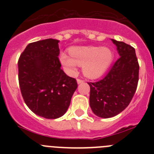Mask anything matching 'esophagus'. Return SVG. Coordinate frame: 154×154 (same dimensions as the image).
Returning a JSON list of instances; mask_svg holds the SVG:
<instances>
[{
  "instance_id": "obj_1",
  "label": "esophagus",
  "mask_w": 154,
  "mask_h": 154,
  "mask_svg": "<svg viewBox=\"0 0 154 154\" xmlns=\"http://www.w3.org/2000/svg\"><path fill=\"white\" fill-rule=\"evenodd\" d=\"M77 82H78L79 84L82 83V82H84V80L83 79H77Z\"/></svg>"
}]
</instances>
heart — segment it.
Here are the masks:
<instances>
[{"mask_svg": "<svg viewBox=\"0 0 154 154\" xmlns=\"http://www.w3.org/2000/svg\"><path fill=\"white\" fill-rule=\"evenodd\" d=\"M69 54L62 52L59 60L67 72L72 73L79 65L83 66L84 74L96 79L103 75L113 58V53L109 48L96 46H79L69 49Z\"/></svg>", "mask_w": 154, "mask_h": 154, "instance_id": "1", "label": "heart"}]
</instances>
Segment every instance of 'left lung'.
Wrapping results in <instances>:
<instances>
[{"instance_id":"8db88e82","label":"left lung","mask_w":154,"mask_h":154,"mask_svg":"<svg viewBox=\"0 0 154 154\" xmlns=\"http://www.w3.org/2000/svg\"><path fill=\"white\" fill-rule=\"evenodd\" d=\"M119 57L103 79L88 82L90 86L89 104L92 112L102 118L118 115L131 102L139 81L140 65L135 48L112 39Z\"/></svg>"}]
</instances>
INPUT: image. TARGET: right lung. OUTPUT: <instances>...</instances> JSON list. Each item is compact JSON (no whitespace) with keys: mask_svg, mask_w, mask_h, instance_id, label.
<instances>
[{"mask_svg":"<svg viewBox=\"0 0 154 154\" xmlns=\"http://www.w3.org/2000/svg\"><path fill=\"white\" fill-rule=\"evenodd\" d=\"M58 41L48 38L28 45L18 59V81L28 108L46 119H57L65 113L76 79L61 69Z\"/></svg>","mask_w":154,"mask_h":154,"instance_id":"1","label":"right lung"}]
</instances>
